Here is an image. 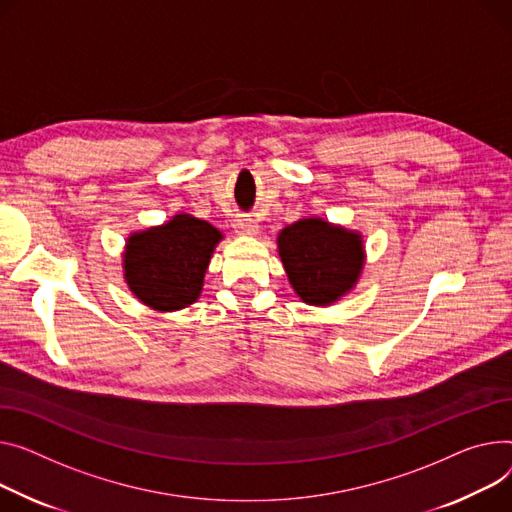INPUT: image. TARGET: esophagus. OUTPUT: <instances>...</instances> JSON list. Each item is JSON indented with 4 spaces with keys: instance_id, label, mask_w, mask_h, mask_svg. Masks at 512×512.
I'll use <instances>...</instances> for the list:
<instances>
[{
    "instance_id": "obj_1",
    "label": "esophagus",
    "mask_w": 512,
    "mask_h": 512,
    "mask_svg": "<svg viewBox=\"0 0 512 512\" xmlns=\"http://www.w3.org/2000/svg\"><path fill=\"white\" fill-rule=\"evenodd\" d=\"M234 228L241 232V234H245V236H257L259 234V224L251 216H238L234 220Z\"/></svg>"
}]
</instances>
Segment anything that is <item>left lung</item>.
I'll list each match as a JSON object with an SVG mask.
<instances>
[{
	"instance_id": "left-lung-1",
	"label": "left lung",
	"mask_w": 512,
	"mask_h": 512,
	"mask_svg": "<svg viewBox=\"0 0 512 512\" xmlns=\"http://www.w3.org/2000/svg\"><path fill=\"white\" fill-rule=\"evenodd\" d=\"M276 243L292 290L311 306H331L350 294L366 263L358 230L317 216L282 228Z\"/></svg>"
}]
</instances>
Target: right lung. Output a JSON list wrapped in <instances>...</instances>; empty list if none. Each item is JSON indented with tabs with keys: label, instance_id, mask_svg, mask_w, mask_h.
<instances>
[{
	"label": "right lung",
	"instance_id": "1",
	"mask_svg": "<svg viewBox=\"0 0 512 512\" xmlns=\"http://www.w3.org/2000/svg\"><path fill=\"white\" fill-rule=\"evenodd\" d=\"M224 234L206 220L175 214L160 226L131 232L123 251V280L158 313L187 309L203 290L210 259Z\"/></svg>",
	"mask_w": 512,
	"mask_h": 512
}]
</instances>
